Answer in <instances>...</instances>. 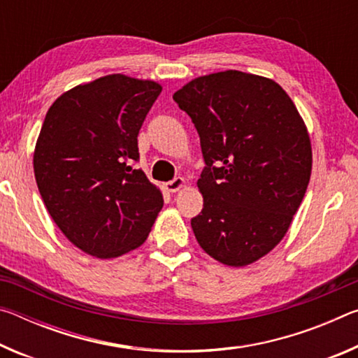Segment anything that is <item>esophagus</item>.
Listing matches in <instances>:
<instances>
[{"instance_id": "obj_1", "label": "esophagus", "mask_w": 358, "mask_h": 358, "mask_svg": "<svg viewBox=\"0 0 358 358\" xmlns=\"http://www.w3.org/2000/svg\"><path fill=\"white\" fill-rule=\"evenodd\" d=\"M185 185H186L185 178L178 177V178H173L172 181H169V183H166V189H167L169 192H177V191H180L181 187H183Z\"/></svg>"}]
</instances>
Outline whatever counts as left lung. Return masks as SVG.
Returning <instances> with one entry per match:
<instances>
[{
	"label": "left lung",
	"mask_w": 358,
	"mask_h": 358,
	"mask_svg": "<svg viewBox=\"0 0 358 358\" xmlns=\"http://www.w3.org/2000/svg\"><path fill=\"white\" fill-rule=\"evenodd\" d=\"M201 137L203 208L191 220L221 264L256 262L280 243L311 177V143L299 110L270 78L224 71L173 94Z\"/></svg>",
	"instance_id": "8db88e82"
}]
</instances>
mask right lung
Instances as JSON below:
<instances>
[{
  "label": "right lung",
  "instance_id": "right-lung-1",
  "mask_svg": "<svg viewBox=\"0 0 358 358\" xmlns=\"http://www.w3.org/2000/svg\"><path fill=\"white\" fill-rule=\"evenodd\" d=\"M161 85L123 74L59 96L34 150L45 207L72 245L99 259L141 246L162 208V194L138 161L137 136Z\"/></svg>",
  "mask_w": 358,
  "mask_h": 358
}]
</instances>
